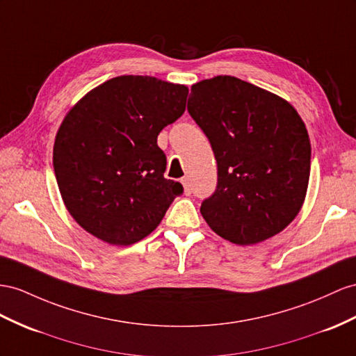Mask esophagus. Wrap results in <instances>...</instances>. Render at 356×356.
Instances as JSON below:
<instances>
[{
  "label": "esophagus",
  "mask_w": 356,
  "mask_h": 356,
  "mask_svg": "<svg viewBox=\"0 0 356 356\" xmlns=\"http://www.w3.org/2000/svg\"><path fill=\"white\" fill-rule=\"evenodd\" d=\"M181 185H184V191H185V194H186V195H189L191 193H193V186H191V184H189V179H188V177L181 179Z\"/></svg>",
  "instance_id": "1"
}]
</instances>
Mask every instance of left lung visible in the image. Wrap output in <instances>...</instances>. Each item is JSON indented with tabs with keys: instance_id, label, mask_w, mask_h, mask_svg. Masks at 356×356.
Instances as JSON below:
<instances>
[{
	"instance_id": "1",
	"label": "left lung",
	"mask_w": 356,
	"mask_h": 356,
	"mask_svg": "<svg viewBox=\"0 0 356 356\" xmlns=\"http://www.w3.org/2000/svg\"><path fill=\"white\" fill-rule=\"evenodd\" d=\"M188 113L211 141L215 193L200 207L209 227L236 245L282 232L304 204L312 144L287 100L220 75L191 87Z\"/></svg>"
}]
</instances>
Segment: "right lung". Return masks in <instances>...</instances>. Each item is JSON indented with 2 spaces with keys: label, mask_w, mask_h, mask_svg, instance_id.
<instances>
[{
  "label": "right lung",
  "mask_w": 356,
  "mask_h": 356,
  "mask_svg": "<svg viewBox=\"0 0 356 356\" xmlns=\"http://www.w3.org/2000/svg\"><path fill=\"white\" fill-rule=\"evenodd\" d=\"M188 87L154 76L106 81L66 114L54 143V171L63 202L95 238L132 245L150 234L177 195L163 177L158 135L185 113Z\"/></svg>",
  "instance_id": "obj_1"
}]
</instances>
